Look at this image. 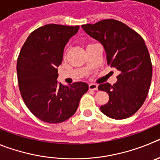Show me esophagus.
Returning a JSON list of instances; mask_svg holds the SVG:
<instances>
[{
    "mask_svg": "<svg viewBox=\"0 0 160 160\" xmlns=\"http://www.w3.org/2000/svg\"><path fill=\"white\" fill-rule=\"evenodd\" d=\"M89 89L91 90H98V85L95 83H90L89 85Z\"/></svg>",
    "mask_w": 160,
    "mask_h": 160,
    "instance_id": "1",
    "label": "esophagus"
}]
</instances>
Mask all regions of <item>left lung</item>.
Masks as SVG:
<instances>
[{"label": "left lung", "mask_w": 160, "mask_h": 160, "mask_svg": "<svg viewBox=\"0 0 160 160\" xmlns=\"http://www.w3.org/2000/svg\"><path fill=\"white\" fill-rule=\"evenodd\" d=\"M82 27L102 45L107 64L119 71L116 83L98 86V90L109 94L108 102L101 106L100 110L114 119L131 116L143 104L152 82V61L144 40L138 32L117 20H102Z\"/></svg>", "instance_id": "8db88e82"}]
</instances>
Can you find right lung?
<instances>
[{
  "mask_svg": "<svg viewBox=\"0 0 160 160\" xmlns=\"http://www.w3.org/2000/svg\"><path fill=\"white\" fill-rule=\"evenodd\" d=\"M79 26L49 24L35 29L24 43L17 62L19 90L33 115L43 122H64L77 111L86 82L58 83L65 46Z\"/></svg>",
  "mask_w": 160,
  "mask_h": 160,
  "instance_id": "add662e5",
  "label": "right lung"
}]
</instances>
